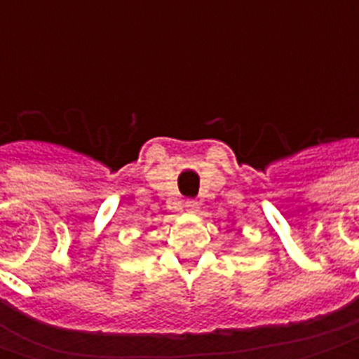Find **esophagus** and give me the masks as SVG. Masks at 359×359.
<instances>
[{
	"label": "esophagus",
	"instance_id": "1",
	"mask_svg": "<svg viewBox=\"0 0 359 359\" xmlns=\"http://www.w3.org/2000/svg\"><path fill=\"white\" fill-rule=\"evenodd\" d=\"M186 210L187 212H191V214H196L198 210H200V203L196 200H187L186 201Z\"/></svg>",
	"mask_w": 359,
	"mask_h": 359
}]
</instances>
